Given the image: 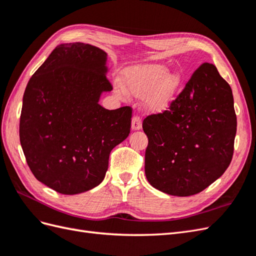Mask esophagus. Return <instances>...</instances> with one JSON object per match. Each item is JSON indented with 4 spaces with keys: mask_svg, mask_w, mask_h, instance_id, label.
I'll return each instance as SVG.
<instances>
[{
    "mask_svg": "<svg viewBox=\"0 0 256 256\" xmlns=\"http://www.w3.org/2000/svg\"><path fill=\"white\" fill-rule=\"evenodd\" d=\"M131 129L132 130L142 129V122L138 116H134V118H132V122H131Z\"/></svg>",
    "mask_w": 256,
    "mask_h": 256,
    "instance_id": "1",
    "label": "esophagus"
}]
</instances>
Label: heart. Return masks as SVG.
Returning <instances> with one entry per match:
<instances>
[{"mask_svg": "<svg viewBox=\"0 0 256 256\" xmlns=\"http://www.w3.org/2000/svg\"><path fill=\"white\" fill-rule=\"evenodd\" d=\"M168 72L164 64H146L131 67L124 72L122 83L131 95L142 98L147 94L145 109L150 113H164L175 102L182 82L180 72ZM122 96L120 90H116Z\"/></svg>", "mask_w": 256, "mask_h": 256, "instance_id": "obj_1", "label": "heart"}]
</instances>
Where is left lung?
Segmentation results:
<instances>
[{
	"label": "left lung",
	"mask_w": 256,
	"mask_h": 256,
	"mask_svg": "<svg viewBox=\"0 0 256 256\" xmlns=\"http://www.w3.org/2000/svg\"><path fill=\"white\" fill-rule=\"evenodd\" d=\"M237 118L228 83L214 65H200L170 110L143 122L148 138L145 175L157 190L189 196L206 189L228 168Z\"/></svg>",
	"instance_id": "1"
}]
</instances>
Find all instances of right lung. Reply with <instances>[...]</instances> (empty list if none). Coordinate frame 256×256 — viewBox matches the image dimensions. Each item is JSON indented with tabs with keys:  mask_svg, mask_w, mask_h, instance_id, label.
<instances>
[{
	"mask_svg": "<svg viewBox=\"0 0 256 256\" xmlns=\"http://www.w3.org/2000/svg\"><path fill=\"white\" fill-rule=\"evenodd\" d=\"M106 53L83 42L60 44L30 79L23 95L20 143L30 171L62 194L104 180L109 156L130 134L129 106L99 104L111 92Z\"/></svg>",
	"mask_w": 256,
	"mask_h": 256,
	"instance_id": "add662e5",
	"label": "right lung"
}]
</instances>
